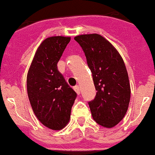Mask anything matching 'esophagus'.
<instances>
[{
  "label": "esophagus",
  "instance_id": "1",
  "mask_svg": "<svg viewBox=\"0 0 155 155\" xmlns=\"http://www.w3.org/2000/svg\"><path fill=\"white\" fill-rule=\"evenodd\" d=\"M74 90H75V91L76 93H77L78 95L80 93V87L78 86V85H76V86L74 87Z\"/></svg>",
  "mask_w": 155,
  "mask_h": 155
}]
</instances>
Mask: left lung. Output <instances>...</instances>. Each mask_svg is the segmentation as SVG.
I'll return each mask as SVG.
<instances>
[{
	"instance_id": "left-lung-1",
	"label": "left lung",
	"mask_w": 155,
	"mask_h": 155,
	"mask_svg": "<svg viewBox=\"0 0 155 155\" xmlns=\"http://www.w3.org/2000/svg\"><path fill=\"white\" fill-rule=\"evenodd\" d=\"M84 51L95 90V99L88 102L93 119L110 128L125 116L130 99L129 78L123 58L113 45L99 34L75 37Z\"/></svg>"
}]
</instances>
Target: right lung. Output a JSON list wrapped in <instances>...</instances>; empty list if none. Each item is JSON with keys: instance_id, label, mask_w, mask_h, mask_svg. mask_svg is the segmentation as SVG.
Instances as JSON below:
<instances>
[{"instance_id": "1", "label": "right lung", "mask_w": 155, "mask_h": 155, "mask_svg": "<svg viewBox=\"0 0 155 155\" xmlns=\"http://www.w3.org/2000/svg\"><path fill=\"white\" fill-rule=\"evenodd\" d=\"M70 37L51 36L37 48L27 75L30 104L39 121L52 130L68 124L77 94L58 71L57 64Z\"/></svg>"}]
</instances>
